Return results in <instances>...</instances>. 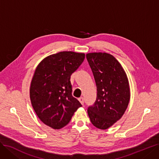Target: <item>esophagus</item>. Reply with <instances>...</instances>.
Wrapping results in <instances>:
<instances>
[{"label":"esophagus","mask_w":159,"mask_h":159,"mask_svg":"<svg viewBox=\"0 0 159 159\" xmlns=\"http://www.w3.org/2000/svg\"><path fill=\"white\" fill-rule=\"evenodd\" d=\"M79 101L80 102L82 105H84V98L83 97H80L79 98Z\"/></svg>","instance_id":"esophagus-1"}]
</instances>
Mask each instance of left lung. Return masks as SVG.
<instances>
[{"mask_svg":"<svg viewBox=\"0 0 159 159\" xmlns=\"http://www.w3.org/2000/svg\"><path fill=\"white\" fill-rule=\"evenodd\" d=\"M97 87V98L88 108L92 125L106 130L119 120L130 101V93L126 74L116 58L107 53L86 54Z\"/></svg>","mask_w":159,"mask_h":159,"instance_id":"8db88e82","label":"left lung"}]
</instances>
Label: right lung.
I'll use <instances>...</instances> for the list:
<instances>
[{"mask_svg":"<svg viewBox=\"0 0 159 159\" xmlns=\"http://www.w3.org/2000/svg\"><path fill=\"white\" fill-rule=\"evenodd\" d=\"M85 58L84 53L60 52L38 65L30 86L32 106L39 119L54 129L66 126L81 103L72 96L70 75Z\"/></svg>","mask_w":159,"mask_h":159,"instance_id":"right-lung-1","label":"right lung"}]
</instances>
